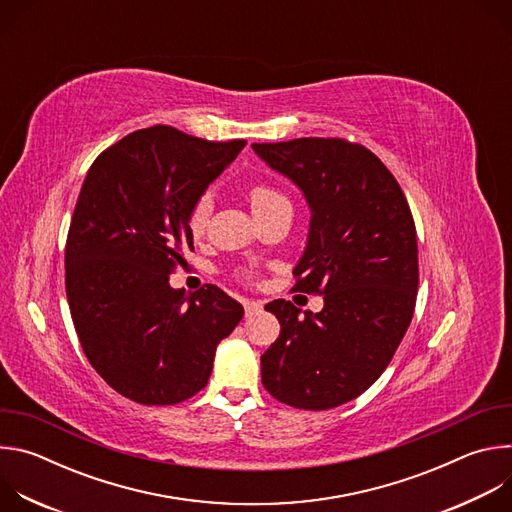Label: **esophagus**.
Returning <instances> with one entry per match:
<instances>
[{"label":"esophagus","instance_id":"34e87169","mask_svg":"<svg viewBox=\"0 0 512 512\" xmlns=\"http://www.w3.org/2000/svg\"><path fill=\"white\" fill-rule=\"evenodd\" d=\"M243 306H245V316H247V318H249V316H255V314H259V312L263 310V304H261V302H255V300H245Z\"/></svg>","mask_w":512,"mask_h":512}]
</instances>
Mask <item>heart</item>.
<instances>
[{"mask_svg":"<svg viewBox=\"0 0 512 512\" xmlns=\"http://www.w3.org/2000/svg\"><path fill=\"white\" fill-rule=\"evenodd\" d=\"M247 196H249V204H251V210L255 216H261L277 206H283V204H289L287 198L271 184H265V182H255L249 186L247 190ZM208 216H210V196L202 194L194 200V204L190 206L188 210V216H186V227H188V233L194 237V239H200L208 227ZM243 277H251V271H245Z\"/></svg>","mask_w":512,"mask_h":512,"instance_id":"heart-1","label":"heart"}]
</instances>
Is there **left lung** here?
I'll return each instance as SVG.
<instances>
[{
	"instance_id": "obj_1",
	"label": "left lung",
	"mask_w": 512,
	"mask_h": 512,
	"mask_svg": "<svg viewBox=\"0 0 512 512\" xmlns=\"http://www.w3.org/2000/svg\"><path fill=\"white\" fill-rule=\"evenodd\" d=\"M253 150L310 204L294 289L324 296L322 312L302 318L285 300L265 306L281 332L261 356V381L289 407L332 409L383 375L411 324L419 285L413 216L395 176L360 143L300 137Z\"/></svg>"
}]
</instances>
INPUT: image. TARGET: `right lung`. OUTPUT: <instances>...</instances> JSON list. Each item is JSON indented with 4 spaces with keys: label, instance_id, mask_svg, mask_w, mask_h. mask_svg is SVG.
I'll return each instance as SVG.
<instances>
[{
    "label": "right lung",
    "instance_id": "right-lung-1",
    "mask_svg": "<svg viewBox=\"0 0 512 512\" xmlns=\"http://www.w3.org/2000/svg\"><path fill=\"white\" fill-rule=\"evenodd\" d=\"M245 143L154 125L87 172L64 251L68 308L93 369L135 403L176 405L204 389L218 342L243 318L221 287L186 296L170 273L194 249L190 206Z\"/></svg>",
    "mask_w": 512,
    "mask_h": 512
}]
</instances>
